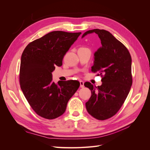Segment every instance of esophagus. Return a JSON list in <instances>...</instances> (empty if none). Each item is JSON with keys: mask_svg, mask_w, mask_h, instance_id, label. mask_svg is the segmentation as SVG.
<instances>
[{"mask_svg": "<svg viewBox=\"0 0 150 150\" xmlns=\"http://www.w3.org/2000/svg\"><path fill=\"white\" fill-rule=\"evenodd\" d=\"M80 83V88H84V82L83 81H79Z\"/></svg>", "mask_w": 150, "mask_h": 150, "instance_id": "1", "label": "esophagus"}]
</instances>
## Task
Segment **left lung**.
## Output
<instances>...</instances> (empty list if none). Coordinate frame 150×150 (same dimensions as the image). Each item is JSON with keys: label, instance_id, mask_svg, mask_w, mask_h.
Instances as JSON below:
<instances>
[{"label": "left lung", "instance_id": "obj_1", "mask_svg": "<svg viewBox=\"0 0 150 150\" xmlns=\"http://www.w3.org/2000/svg\"><path fill=\"white\" fill-rule=\"evenodd\" d=\"M93 33L98 35L102 46L94 53L91 71L99 72L102 84L96 87L89 82L84 83L91 91L86 108L94 118L105 120L116 114L129 93L133 83L131 57L125 45L107 30H89L82 38Z\"/></svg>", "mask_w": 150, "mask_h": 150}]
</instances>
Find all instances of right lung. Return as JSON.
<instances>
[{
  "label": "right lung",
  "instance_id": "right-lung-1",
  "mask_svg": "<svg viewBox=\"0 0 150 150\" xmlns=\"http://www.w3.org/2000/svg\"><path fill=\"white\" fill-rule=\"evenodd\" d=\"M81 33L52 31L26 46L21 61V88L30 107L39 116L55 119L66 111L70 98L79 87L76 80L52 81V72Z\"/></svg>",
  "mask_w": 150,
  "mask_h": 150
}]
</instances>
